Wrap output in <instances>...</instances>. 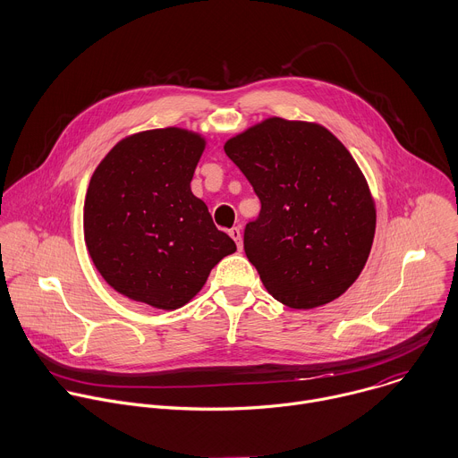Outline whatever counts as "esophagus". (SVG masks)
<instances>
[{
  "mask_svg": "<svg viewBox=\"0 0 458 458\" xmlns=\"http://www.w3.org/2000/svg\"><path fill=\"white\" fill-rule=\"evenodd\" d=\"M230 237L237 242V248L242 250V230H241L239 226H235V228L230 230Z\"/></svg>",
  "mask_w": 458,
  "mask_h": 458,
  "instance_id": "esophagus-1",
  "label": "esophagus"
}]
</instances>
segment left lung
<instances>
[{
	"mask_svg": "<svg viewBox=\"0 0 458 458\" xmlns=\"http://www.w3.org/2000/svg\"><path fill=\"white\" fill-rule=\"evenodd\" d=\"M260 199L244 251L267 293L291 310L320 308L363 271L376 205L345 145L315 122L271 116L225 143Z\"/></svg>",
	"mask_w": 458,
	"mask_h": 458,
	"instance_id": "8db88e82",
	"label": "left lung"
}]
</instances>
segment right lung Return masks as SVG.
I'll use <instances>...</instances> for the list:
<instances>
[{
  "label": "right lung",
  "instance_id": "obj_1",
  "mask_svg": "<svg viewBox=\"0 0 458 458\" xmlns=\"http://www.w3.org/2000/svg\"><path fill=\"white\" fill-rule=\"evenodd\" d=\"M205 138L182 127L120 140L95 169L84 201V241L120 294L173 311L237 250L191 191Z\"/></svg>",
  "mask_w": 458,
  "mask_h": 458
}]
</instances>
